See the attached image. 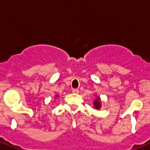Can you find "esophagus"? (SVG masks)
<instances>
[{"label": "esophagus", "instance_id": "esophagus-1", "mask_svg": "<svg viewBox=\"0 0 150 150\" xmlns=\"http://www.w3.org/2000/svg\"><path fill=\"white\" fill-rule=\"evenodd\" d=\"M72 93H75V94H77V93H79V89H72Z\"/></svg>", "mask_w": 150, "mask_h": 150}]
</instances>
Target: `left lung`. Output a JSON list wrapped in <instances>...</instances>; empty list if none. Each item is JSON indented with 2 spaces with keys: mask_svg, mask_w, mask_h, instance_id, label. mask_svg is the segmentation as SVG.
Wrapping results in <instances>:
<instances>
[{
  "mask_svg": "<svg viewBox=\"0 0 150 150\" xmlns=\"http://www.w3.org/2000/svg\"><path fill=\"white\" fill-rule=\"evenodd\" d=\"M93 107L96 110H100L101 108V101L100 96H96V100L93 101Z\"/></svg>",
  "mask_w": 150,
  "mask_h": 150,
  "instance_id": "1",
  "label": "left lung"
}]
</instances>
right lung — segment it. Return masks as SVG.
Wrapping results in <instances>:
<instances>
[{
  "label": "right lung",
  "mask_w": 150,
  "mask_h": 150,
  "mask_svg": "<svg viewBox=\"0 0 150 150\" xmlns=\"http://www.w3.org/2000/svg\"><path fill=\"white\" fill-rule=\"evenodd\" d=\"M57 97H58V96H57V95H56V96H55V98H57Z\"/></svg>",
  "instance_id": "obj_1"
}]
</instances>
